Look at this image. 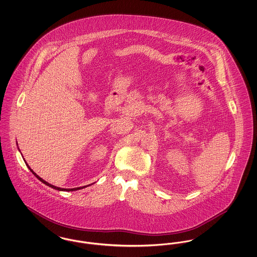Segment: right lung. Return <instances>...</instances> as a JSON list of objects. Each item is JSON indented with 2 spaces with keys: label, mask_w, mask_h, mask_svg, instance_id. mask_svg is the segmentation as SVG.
Masks as SVG:
<instances>
[{
  "label": "right lung",
  "mask_w": 257,
  "mask_h": 257,
  "mask_svg": "<svg viewBox=\"0 0 257 257\" xmlns=\"http://www.w3.org/2000/svg\"><path fill=\"white\" fill-rule=\"evenodd\" d=\"M26 163V162H25ZM27 165V167L29 168V170L32 171V173L33 174H35V176L37 177L38 180H40L42 183L45 184V185H47V186H49L51 188H53V189H55V190H58V191H66V192H69V191H77V190H81V189H84V188H86L87 186H90V185H86V186H84V187H78V188H73V189H63V188H59V187H56V186H54V185H52V184L48 183V182H46L45 180H43L41 177H39L38 175H37V173L35 172V171H33L30 167H29V165L28 164H26Z\"/></svg>",
  "instance_id": "add662e5"
}]
</instances>
